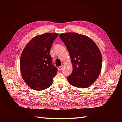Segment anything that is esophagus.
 <instances>
[{
	"label": "esophagus",
	"instance_id": "esophagus-1",
	"mask_svg": "<svg viewBox=\"0 0 122 122\" xmlns=\"http://www.w3.org/2000/svg\"><path fill=\"white\" fill-rule=\"evenodd\" d=\"M63 66L62 65V66H61L59 67V68H58V70H59V71H61V70H62L63 69Z\"/></svg>",
	"mask_w": 122,
	"mask_h": 122
}]
</instances>
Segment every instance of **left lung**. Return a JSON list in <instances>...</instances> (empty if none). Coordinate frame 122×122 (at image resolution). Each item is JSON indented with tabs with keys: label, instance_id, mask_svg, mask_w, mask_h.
Masks as SVG:
<instances>
[{
	"label": "left lung",
	"instance_id": "obj_1",
	"mask_svg": "<svg viewBox=\"0 0 122 122\" xmlns=\"http://www.w3.org/2000/svg\"><path fill=\"white\" fill-rule=\"evenodd\" d=\"M59 36L68 49L73 65V72L67 77L70 84L82 88L91 86L102 68V56L97 44L89 37L75 33Z\"/></svg>",
	"mask_w": 122,
	"mask_h": 122
}]
</instances>
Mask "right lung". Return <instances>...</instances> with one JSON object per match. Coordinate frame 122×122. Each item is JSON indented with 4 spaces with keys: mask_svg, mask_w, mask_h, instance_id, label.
Listing matches in <instances>:
<instances>
[{
    "mask_svg": "<svg viewBox=\"0 0 122 122\" xmlns=\"http://www.w3.org/2000/svg\"><path fill=\"white\" fill-rule=\"evenodd\" d=\"M58 34L46 33L33 37L23 49L20 66L22 78L29 86L42 91L52 84L57 68L52 63L49 53Z\"/></svg>",
    "mask_w": 122,
    "mask_h": 122,
    "instance_id": "1",
    "label": "right lung"
}]
</instances>
